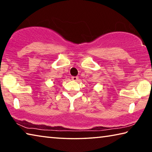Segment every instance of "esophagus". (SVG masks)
<instances>
[{"label": "esophagus", "mask_w": 152, "mask_h": 152, "mask_svg": "<svg viewBox=\"0 0 152 152\" xmlns=\"http://www.w3.org/2000/svg\"><path fill=\"white\" fill-rule=\"evenodd\" d=\"M72 80L74 81H77L78 80V76H72Z\"/></svg>", "instance_id": "obj_1"}]
</instances>
